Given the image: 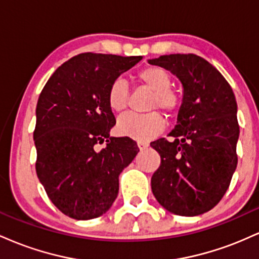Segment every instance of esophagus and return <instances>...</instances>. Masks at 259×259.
<instances>
[{
	"mask_svg": "<svg viewBox=\"0 0 259 259\" xmlns=\"http://www.w3.org/2000/svg\"><path fill=\"white\" fill-rule=\"evenodd\" d=\"M138 146H139L140 150H146V148H147L148 146H150V145H148V142L139 141V142H138Z\"/></svg>",
	"mask_w": 259,
	"mask_h": 259,
	"instance_id": "1",
	"label": "esophagus"
}]
</instances>
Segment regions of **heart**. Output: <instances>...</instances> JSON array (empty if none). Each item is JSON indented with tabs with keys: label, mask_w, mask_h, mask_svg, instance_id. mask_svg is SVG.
I'll return each instance as SVG.
<instances>
[{
	"label": "heart",
	"mask_w": 259,
	"mask_h": 259,
	"mask_svg": "<svg viewBox=\"0 0 259 259\" xmlns=\"http://www.w3.org/2000/svg\"><path fill=\"white\" fill-rule=\"evenodd\" d=\"M138 78L147 88L153 90L151 99V108H159L171 113L180 106V97L171 90V76L167 70L160 67H147L140 70ZM129 100V86L123 78L113 80L107 94V102L109 108L114 112H120L125 108ZM165 121L158 112L138 114L125 113L118 119L117 132L119 135L127 136L138 141H148L164 129Z\"/></svg>",
	"instance_id": "1"
}]
</instances>
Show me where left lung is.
<instances>
[{
    "label": "left lung",
    "instance_id": "1",
    "mask_svg": "<svg viewBox=\"0 0 259 259\" xmlns=\"http://www.w3.org/2000/svg\"><path fill=\"white\" fill-rule=\"evenodd\" d=\"M148 63L169 70L183 85L177 125L169 133L174 141L151 142L160 156L152 192L173 214L200 215L222 200L237 165L240 127L233 89L196 55H164Z\"/></svg>",
    "mask_w": 259,
    "mask_h": 259
}]
</instances>
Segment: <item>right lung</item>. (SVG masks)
I'll list each match as a JSON object with an SVG mask.
<instances>
[{
  "mask_svg": "<svg viewBox=\"0 0 259 259\" xmlns=\"http://www.w3.org/2000/svg\"><path fill=\"white\" fill-rule=\"evenodd\" d=\"M81 53L52 74L36 106V174L52 203L70 218L105 214L119 191V174L139 152L130 138H113L107 102L113 80L141 61ZM107 145L97 151L94 145Z\"/></svg>",
  "mask_w": 259,
  "mask_h": 259,
  "instance_id": "1",
  "label": "right lung"
}]
</instances>
